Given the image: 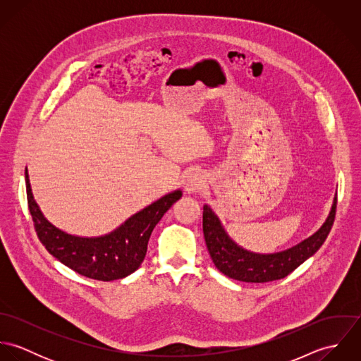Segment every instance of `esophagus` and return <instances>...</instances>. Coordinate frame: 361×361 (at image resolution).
Instances as JSON below:
<instances>
[{"label":"esophagus","mask_w":361,"mask_h":361,"mask_svg":"<svg viewBox=\"0 0 361 361\" xmlns=\"http://www.w3.org/2000/svg\"><path fill=\"white\" fill-rule=\"evenodd\" d=\"M206 185V180H204V176L202 173H199L197 171H190L186 173L185 179H183V186H185V190L189 192V193H195V192H199L204 188Z\"/></svg>","instance_id":"obj_1"}]
</instances>
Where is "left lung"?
Listing matches in <instances>:
<instances>
[{
    "instance_id": "8db88e82",
    "label": "left lung",
    "mask_w": 361,
    "mask_h": 361,
    "mask_svg": "<svg viewBox=\"0 0 361 361\" xmlns=\"http://www.w3.org/2000/svg\"><path fill=\"white\" fill-rule=\"evenodd\" d=\"M338 197L335 196L331 212L324 225L309 239L285 252L274 255H258L238 246L222 228L218 216L208 206L203 207V233L208 253L215 267L226 276L262 283L288 276L300 264L311 257L325 242L336 212Z\"/></svg>"
}]
</instances>
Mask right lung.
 <instances>
[{"mask_svg": "<svg viewBox=\"0 0 361 361\" xmlns=\"http://www.w3.org/2000/svg\"><path fill=\"white\" fill-rule=\"evenodd\" d=\"M25 178L29 211L37 238L47 252L75 272L104 282L125 278L140 267L155 225L182 197V192L175 190L132 215L111 233L99 238H80L52 225L33 199L27 169H25Z\"/></svg>", "mask_w": 361, "mask_h": 361, "instance_id": "right-lung-1", "label": "right lung"}]
</instances>
